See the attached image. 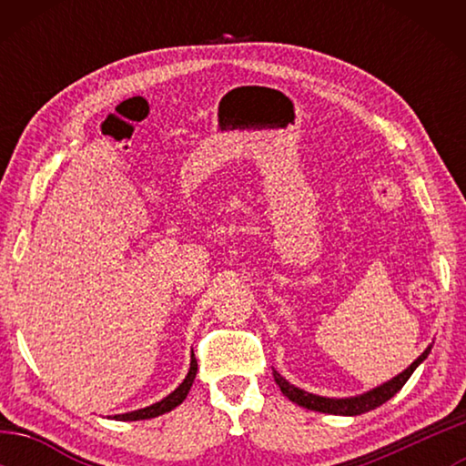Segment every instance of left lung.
Listing matches in <instances>:
<instances>
[{
	"label": "left lung",
	"mask_w": 466,
	"mask_h": 466,
	"mask_svg": "<svg viewBox=\"0 0 466 466\" xmlns=\"http://www.w3.org/2000/svg\"><path fill=\"white\" fill-rule=\"evenodd\" d=\"M430 351H431V345H428V350H425L421 356L413 361L411 366L403 370V372L390 378V380L382 382L380 386H376V389H372V390L356 394V397H320V394H312V392L304 390V389H298L296 384L288 382L286 378H283L279 372H275V370H273V378L281 389V392L286 394L291 403L310 409V411L353 417V415H361V413L372 411V409L380 407L382 403H386V400L392 399L394 394L403 389L409 378H411V374L415 372V368L430 356Z\"/></svg>",
	"instance_id": "obj_1"
}]
</instances>
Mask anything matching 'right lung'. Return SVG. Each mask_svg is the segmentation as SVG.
<instances>
[{"label":"right lung","mask_w":466,"mask_h":466,"mask_svg":"<svg viewBox=\"0 0 466 466\" xmlns=\"http://www.w3.org/2000/svg\"><path fill=\"white\" fill-rule=\"evenodd\" d=\"M195 376H197V360L191 353V366H188V372L185 376V380L180 382L175 390H172L168 397H164L162 400H157V403L144 407V409H136V411H129V413H121V415H113L110 420H116V421H139V420H152V417L157 415H164L172 411V409L178 407L183 400L187 399L188 390H191V386L195 382Z\"/></svg>","instance_id":"add662e5"}]
</instances>
